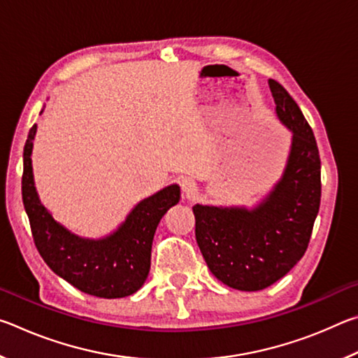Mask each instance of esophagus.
Masks as SVG:
<instances>
[{
    "label": "esophagus",
    "mask_w": 358,
    "mask_h": 358,
    "mask_svg": "<svg viewBox=\"0 0 358 358\" xmlns=\"http://www.w3.org/2000/svg\"><path fill=\"white\" fill-rule=\"evenodd\" d=\"M180 187H181V192H183V196L189 197L196 192V181H194L191 177H183L180 180Z\"/></svg>",
    "instance_id": "obj_1"
}]
</instances>
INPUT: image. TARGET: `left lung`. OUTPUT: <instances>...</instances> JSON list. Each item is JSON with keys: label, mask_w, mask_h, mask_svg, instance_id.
I'll return each mask as SVG.
<instances>
[{"label": "left lung", "mask_w": 358, "mask_h": 358, "mask_svg": "<svg viewBox=\"0 0 358 358\" xmlns=\"http://www.w3.org/2000/svg\"><path fill=\"white\" fill-rule=\"evenodd\" d=\"M276 113L294 132L280 183L257 208L192 207L196 240L208 268L226 286L262 290L306 252L320 205V156L311 126L287 90L268 80Z\"/></svg>", "instance_id": "1"}]
</instances>
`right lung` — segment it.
<instances>
[{"label":"right lung","instance_id":"1","mask_svg":"<svg viewBox=\"0 0 358 358\" xmlns=\"http://www.w3.org/2000/svg\"><path fill=\"white\" fill-rule=\"evenodd\" d=\"M34 134L36 124L23 148L22 199L41 257L52 271L85 294L121 299L137 292L150 273L157 224L172 205L178 203L180 187L167 186L145 199L110 237L98 241L76 237L53 220L36 194L29 157Z\"/></svg>","mask_w":358,"mask_h":358}]
</instances>
